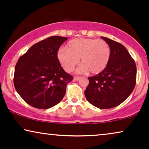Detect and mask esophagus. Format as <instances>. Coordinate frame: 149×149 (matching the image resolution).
I'll return each instance as SVG.
<instances>
[{
	"label": "esophagus",
	"instance_id": "34e87169",
	"mask_svg": "<svg viewBox=\"0 0 149 149\" xmlns=\"http://www.w3.org/2000/svg\"><path fill=\"white\" fill-rule=\"evenodd\" d=\"M80 79V77H78V76H75L74 78H73V80H76V81H77V80H79Z\"/></svg>",
	"mask_w": 149,
	"mask_h": 149
}]
</instances>
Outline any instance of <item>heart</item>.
Here are the masks:
<instances>
[{"mask_svg": "<svg viewBox=\"0 0 149 149\" xmlns=\"http://www.w3.org/2000/svg\"><path fill=\"white\" fill-rule=\"evenodd\" d=\"M111 49L108 43L102 39L78 38L67 42L66 49L58 50L57 58L62 67L71 72L78 63L82 64L78 72H89L97 74L103 71L108 65Z\"/></svg>", "mask_w": 149, "mask_h": 149, "instance_id": "heart-1", "label": "heart"}]
</instances>
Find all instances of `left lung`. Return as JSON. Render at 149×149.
<instances>
[{
  "label": "left lung",
  "mask_w": 149,
  "mask_h": 149,
  "mask_svg": "<svg viewBox=\"0 0 149 149\" xmlns=\"http://www.w3.org/2000/svg\"><path fill=\"white\" fill-rule=\"evenodd\" d=\"M111 49L109 63L103 71L88 77L84 91L88 102L101 109L121 104L131 95L136 82V65L127 49L120 43L101 37Z\"/></svg>",
  "instance_id": "1"
}]
</instances>
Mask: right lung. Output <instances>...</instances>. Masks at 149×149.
Here are the masks:
<instances>
[{"instance_id": "obj_1", "label": "right lung", "mask_w": 149, "mask_h": 149, "mask_svg": "<svg viewBox=\"0 0 149 149\" xmlns=\"http://www.w3.org/2000/svg\"><path fill=\"white\" fill-rule=\"evenodd\" d=\"M68 38L52 36L36 43L20 57L14 71L16 91L27 104L40 109L55 106L63 100L73 77L66 73L57 58Z\"/></svg>"}]
</instances>
